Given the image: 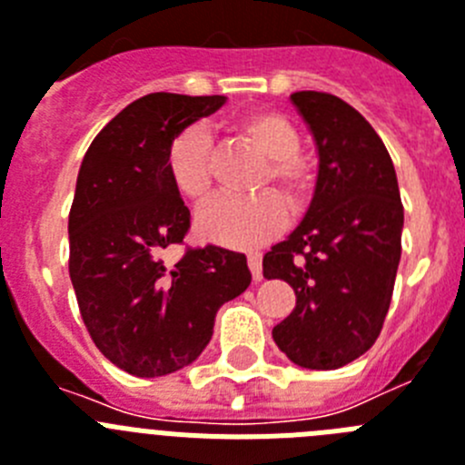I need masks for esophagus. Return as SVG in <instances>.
<instances>
[{
  "instance_id": "34e87169",
  "label": "esophagus",
  "mask_w": 465,
  "mask_h": 465,
  "mask_svg": "<svg viewBox=\"0 0 465 465\" xmlns=\"http://www.w3.org/2000/svg\"><path fill=\"white\" fill-rule=\"evenodd\" d=\"M246 262H249V270H252L253 282H261V279H262V262H261V253H249V256H246Z\"/></svg>"
}]
</instances>
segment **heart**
Instances as JSON below:
<instances>
[{
    "label": "heart",
    "instance_id": "b5f03b06",
    "mask_svg": "<svg viewBox=\"0 0 465 465\" xmlns=\"http://www.w3.org/2000/svg\"><path fill=\"white\" fill-rule=\"evenodd\" d=\"M232 133L249 142L265 158L253 191L246 200H213L197 212V232L209 242L252 249L277 237L286 223V209L300 213L316 191V170L300 153L302 134L291 118L272 109H253L230 121ZM212 139L203 125H188L167 149V174L176 193L188 203H204L213 186Z\"/></svg>",
    "mask_w": 465,
    "mask_h": 465
}]
</instances>
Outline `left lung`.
Returning a JSON list of instances; mask_svg holds the SVG:
<instances>
[{"mask_svg":"<svg viewBox=\"0 0 465 465\" xmlns=\"http://www.w3.org/2000/svg\"><path fill=\"white\" fill-rule=\"evenodd\" d=\"M319 149L305 219L262 256V277L283 279L295 307L272 338L295 365L335 371L380 338L401 262L402 203L380 134L331 93L291 94Z\"/></svg>","mask_w":465,"mask_h":465,"instance_id":"8db88e82","label":"left lung"}]
</instances>
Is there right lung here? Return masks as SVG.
<instances>
[{"label": "right lung", "instance_id": "obj_1", "mask_svg": "<svg viewBox=\"0 0 465 465\" xmlns=\"http://www.w3.org/2000/svg\"><path fill=\"white\" fill-rule=\"evenodd\" d=\"M221 94L151 93L93 139L69 209V277L90 338L134 377L182 371L203 354L223 302L252 283L246 256L197 246L174 265L191 212L167 174L172 139L221 109Z\"/></svg>", "mask_w": 465, "mask_h": 465}]
</instances>
